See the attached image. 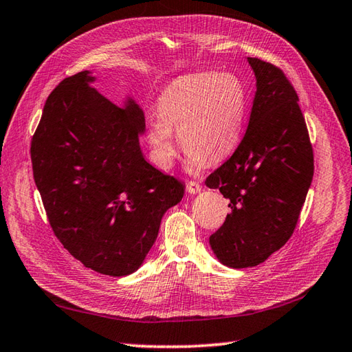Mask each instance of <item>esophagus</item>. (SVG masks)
Masks as SVG:
<instances>
[{
	"label": "esophagus",
	"instance_id": "esophagus-1",
	"mask_svg": "<svg viewBox=\"0 0 352 352\" xmlns=\"http://www.w3.org/2000/svg\"><path fill=\"white\" fill-rule=\"evenodd\" d=\"M200 190H202V185H200L199 182H196V181L186 182V191H188L190 195H196V192H199Z\"/></svg>",
	"mask_w": 352,
	"mask_h": 352
}]
</instances>
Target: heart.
Returning <instances> with one entry per match:
<instances>
[{"label":"heart","instance_id":"obj_1","mask_svg":"<svg viewBox=\"0 0 352 352\" xmlns=\"http://www.w3.org/2000/svg\"><path fill=\"white\" fill-rule=\"evenodd\" d=\"M248 116V89L232 73L188 74L171 82L157 98V116L147 123V140L156 161L171 167L175 131L191 167L225 160L239 146Z\"/></svg>","mask_w":352,"mask_h":352}]
</instances>
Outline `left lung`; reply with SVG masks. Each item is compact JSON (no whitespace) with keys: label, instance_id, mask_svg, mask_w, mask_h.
<instances>
[{"label":"left lung","instance_id":"8db88e82","mask_svg":"<svg viewBox=\"0 0 352 352\" xmlns=\"http://www.w3.org/2000/svg\"><path fill=\"white\" fill-rule=\"evenodd\" d=\"M256 92L239 147L205 179L231 212L210 245L229 267H254L281 249L298 225L314 173L313 147L298 94L281 68L248 57Z\"/></svg>","mask_w":352,"mask_h":352}]
</instances>
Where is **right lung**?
<instances>
[{"mask_svg":"<svg viewBox=\"0 0 352 352\" xmlns=\"http://www.w3.org/2000/svg\"><path fill=\"white\" fill-rule=\"evenodd\" d=\"M82 71L48 96L32 138V166L47 217L86 267L124 276L141 266L184 184L152 167L140 148L144 112L120 107Z\"/></svg>","mask_w":352,"mask_h":352,"instance_id":"right-lung-1","label":"right lung"}]
</instances>
